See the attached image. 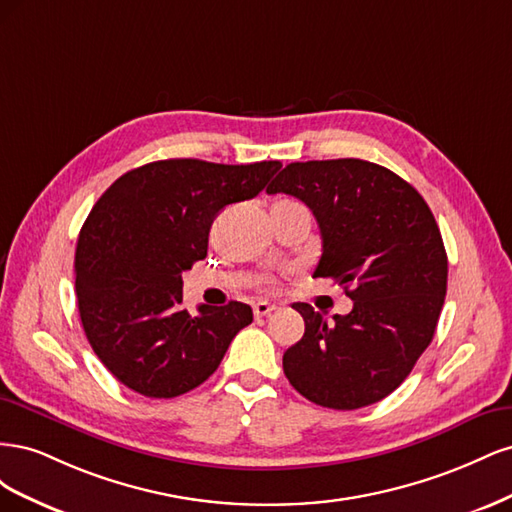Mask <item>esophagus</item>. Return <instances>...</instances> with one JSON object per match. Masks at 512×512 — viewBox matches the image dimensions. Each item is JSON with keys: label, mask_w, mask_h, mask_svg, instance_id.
<instances>
[{"label": "esophagus", "mask_w": 512, "mask_h": 512, "mask_svg": "<svg viewBox=\"0 0 512 512\" xmlns=\"http://www.w3.org/2000/svg\"><path fill=\"white\" fill-rule=\"evenodd\" d=\"M275 305L273 303H267V301H258V303H254V316L256 318H265V316H269L271 312H275Z\"/></svg>", "instance_id": "esophagus-1"}]
</instances>
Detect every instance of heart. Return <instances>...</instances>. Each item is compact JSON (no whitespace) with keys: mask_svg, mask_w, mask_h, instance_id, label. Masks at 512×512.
<instances>
[{"mask_svg":"<svg viewBox=\"0 0 512 512\" xmlns=\"http://www.w3.org/2000/svg\"><path fill=\"white\" fill-rule=\"evenodd\" d=\"M275 205H288V207L292 205V207H303L301 203H297V200H292V198H280V200H277ZM275 205H273V207H275Z\"/></svg>","mask_w":512,"mask_h":512,"instance_id":"b5f03b06","label":"heart"}]
</instances>
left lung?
<instances>
[{"mask_svg": "<svg viewBox=\"0 0 512 512\" xmlns=\"http://www.w3.org/2000/svg\"><path fill=\"white\" fill-rule=\"evenodd\" d=\"M312 209L322 237L314 277L354 301L329 322L292 307L305 333L284 352V374L322 408L356 410L391 395L431 344L446 297L448 260L431 209L408 181L374 162H292L267 188Z\"/></svg>", "mask_w": 512, "mask_h": 512, "instance_id": "left-lung-1", "label": "left lung"}]
</instances>
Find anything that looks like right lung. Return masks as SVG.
Instances as JSON below:
<instances>
[{"label": "right lung", "instance_id": "add662e5", "mask_svg": "<svg viewBox=\"0 0 512 512\" xmlns=\"http://www.w3.org/2000/svg\"><path fill=\"white\" fill-rule=\"evenodd\" d=\"M280 162L160 160L121 175L87 215L76 243V297L98 359L128 389L170 399L215 369L252 307L181 309V273L207 256L211 224L226 205L265 190Z\"/></svg>", "mask_w": 512, "mask_h": 512}]
</instances>
